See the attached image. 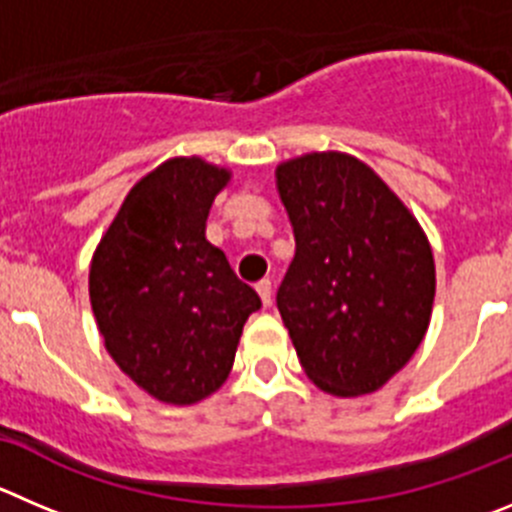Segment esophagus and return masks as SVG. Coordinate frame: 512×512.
Segmentation results:
<instances>
[{
  "label": "esophagus",
  "mask_w": 512,
  "mask_h": 512,
  "mask_svg": "<svg viewBox=\"0 0 512 512\" xmlns=\"http://www.w3.org/2000/svg\"><path fill=\"white\" fill-rule=\"evenodd\" d=\"M257 295H260L262 305H265V308H270L272 305V283L270 280H262V283H257Z\"/></svg>",
  "instance_id": "obj_1"
}]
</instances>
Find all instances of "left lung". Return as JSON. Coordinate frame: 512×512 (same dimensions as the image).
<instances>
[{"instance_id":"1","label":"left lung","mask_w":512,"mask_h":512,"mask_svg":"<svg viewBox=\"0 0 512 512\" xmlns=\"http://www.w3.org/2000/svg\"><path fill=\"white\" fill-rule=\"evenodd\" d=\"M295 234L278 310L300 366L326 394L381 389L424 341L434 255L422 224L384 179L341 151L275 169Z\"/></svg>"}]
</instances>
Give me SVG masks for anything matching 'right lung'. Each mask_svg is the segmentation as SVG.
<instances>
[{"label": "right lung", "mask_w": 512, "mask_h": 512, "mask_svg": "<svg viewBox=\"0 0 512 512\" xmlns=\"http://www.w3.org/2000/svg\"><path fill=\"white\" fill-rule=\"evenodd\" d=\"M232 171L174 156L133 184L90 260V305L118 369L148 396L189 407L227 381L260 298L207 240Z\"/></svg>", "instance_id": "add662e5"}]
</instances>
